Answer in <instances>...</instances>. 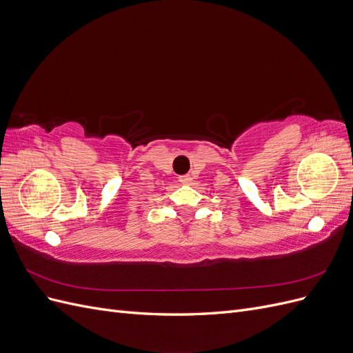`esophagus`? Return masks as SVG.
I'll return each mask as SVG.
<instances>
[{
    "mask_svg": "<svg viewBox=\"0 0 353 353\" xmlns=\"http://www.w3.org/2000/svg\"><path fill=\"white\" fill-rule=\"evenodd\" d=\"M179 183L181 184H185V185H190L191 183H193V178H191L190 175H181L179 176Z\"/></svg>",
    "mask_w": 353,
    "mask_h": 353,
    "instance_id": "obj_1",
    "label": "esophagus"
}]
</instances>
